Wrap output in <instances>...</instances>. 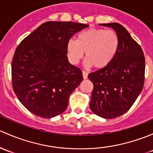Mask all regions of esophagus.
Returning a JSON list of instances; mask_svg holds the SVG:
<instances>
[{
    "mask_svg": "<svg viewBox=\"0 0 153 153\" xmlns=\"http://www.w3.org/2000/svg\"><path fill=\"white\" fill-rule=\"evenodd\" d=\"M82 76H83V79H88V73L85 71H82Z\"/></svg>",
    "mask_w": 153,
    "mask_h": 153,
    "instance_id": "34e87169",
    "label": "esophagus"
}]
</instances>
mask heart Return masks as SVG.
Returning a JSON list of instances; mask_svg holds the SVG:
<instances>
[{
    "label": "heart",
    "mask_w": 153,
    "mask_h": 153,
    "mask_svg": "<svg viewBox=\"0 0 153 153\" xmlns=\"http://www.w3.org/2000/svg\"><path fill=\"white\" fill-rule=\"evenodd\" d=\"M119 48V39L114 31L91 28L80 33L76 40L68 42V57L76 65L85 52L86 65L103 69L111 63Z\"/></svg>",
    "instance_id": "heart-1"
}]
</instances>
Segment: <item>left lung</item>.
I'll return each mask as SVG.
<instances>
[{
	"instance_id": "obj_1",
	"label": "left lung",
	"mask_w": 153,
	"mask_h": 153,
	"mask_svg": "<svg viewBox=\"0 0 153 153\" xmlns=\"http://www.w3.org/2000/svg\"><path fill=\"white\" fill-rule=\"evenodd\" d=\"M112 28L119 39V51L108 67L88 74L94 85L90 108L104 119H115L128 111L144 87L145 58L141 46L118 23Z\"/></svg>"
}]
</instances>
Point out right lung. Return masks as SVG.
I'll return each instance as SVG.
<instances>
[{
    "label": "right lung",
    "mask_w": 153,
    "mask_h": 153,
    "mask_svg": "<svg viewBox=\"0 0 153 153\" xmlns=\"http://www.w3.org/2000/svg\"><path fill=\"white\" fill-rule=\"evenodd\" d=\"M88 25L42 23L17 47L12 62V87L27 110L42 118L63 113L69 97L82 81V71L68 62L67 43Z\"/></svg>",
    "instance_id": "add662e5"
}]
</instances>
